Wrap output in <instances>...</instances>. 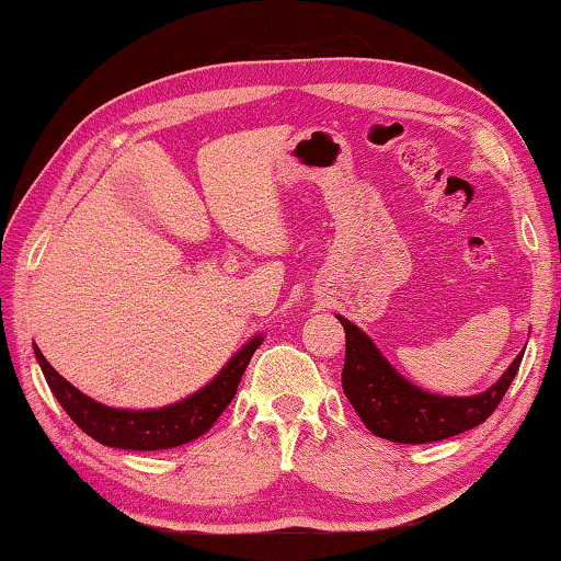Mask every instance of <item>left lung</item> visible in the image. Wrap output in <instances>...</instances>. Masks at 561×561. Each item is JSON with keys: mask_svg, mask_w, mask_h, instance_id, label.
I'll return each mask as SVG.
<instances>
[{"mask_svg": "<svg viewBox=\"0 0 561 561\" xmlns=\"http://www.w3.org/2000/svg\"><path fill=\"white\" fill-rule=\"evenodd\" d=\"M336 319L346 331V360L341 373L344 394L368 431L392 443H433L484 424L504 399L525 353L523 348L484 392L472 397L433 394L407 380L360 327L341 314Z\"/></svg>", "mask_w": 561, "mask_h": 561, "instance_id": "1", "label": "left lung"}]
</instances>
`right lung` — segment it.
I'll list each match as a JSON object with an SVG mask.
<instances>
[{"label": "right lung", "instance_id": "add662e5", "mask_svg": "<svg viewBox=\"0 0 561 561\" xmlns=\"http://www.w3.org/2000/svg\"><path fill=\"white\" fill-rule=\"evenodd\" d=\"M261 341H264L261 334L249 339L208 385L181 402L159 409H116L101 404L79 392L72 382H67L45 360L38 346H33V353H36V360L55 399L87 436L121 450H167L196 440L213 428L227 404L234 399L239 380Z\"/></svg>", "mask_w": 561, "mask_h": 561}]
</instances>
